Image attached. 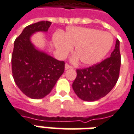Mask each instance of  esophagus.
I'll use <instances>...</instances> for the list:
<instances>
[{
	"mask_svg": "<svg viewBox=\"0 0 134 134\" xmlns=\"http://www.w3.org/2000/svg\"><path fill=\"white\" fill-rule=\"evenodd\" d=\"M65 70H68V69H72V68H73L72 66H70V64H65Z\"/></svg>",
	"mask_w": 134,
	"mask_h": 134,
	"instance_id": "obj_1",
	"label": "esophagus"
}]
</instances>
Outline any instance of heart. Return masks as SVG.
Segmentation results:
<instances>
[{
    "label": "heart",
    "instance_id": "heart-1",
    "mask_svg": "<svg viewBox=\"0 0 134 134\" xmlns=\"http://www.w3.org/2000/svg\"><path fill=\"white\" fill-rule=\"evenodd\" d=\"M53 43L58 54L64 57L75 46L72 61L78 58L84 65H93L101 61L108 53L113 43V36L108 32L90 28L69 26L65 33L53 35Z\"/></svg>",
    "mask_w": 134,
    "mask_h": 134
}]
</instances>
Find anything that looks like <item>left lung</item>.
Instances as JSON below:
<instances>
[{"instance_id":"obj_1","label":"left lung","mask_w":134,"mask_h":134,"mask_svg":"<svg viewBox=\"0 0 134 134\" xmlns=\"http://www.w3.org/2000/svg\"><path fill=\"white\" fill-rule=\"evenodd\" d=\"M121 67L120 42L117 39L110 57L100 63L77 70L72 88L80 98L96 101L110 92L118 81Z\"/></svg>"}]
</instances>
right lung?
<instances>
[{
	"mask_svg": "<svg viewBox=\"0 0 134 134\" xmlns=\"http://www.w3.org/2000/svg\"><path fill=\"white\" fill-rule=\"evenodd\" d=\"M50 21H39L25 28L14 41L11 57L12 74L22 93L33 99H41L52 91L64 71V62L59 61L37 49L31 36L38 31L47 32Z\"/></svg>",
	"mask_w": 134,
	"mask_h": 134,
	"instance_id": "add662e5",
	"label": "right lung"
}]
</instances>
